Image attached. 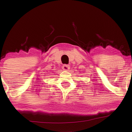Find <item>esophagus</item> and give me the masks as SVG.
<instances>
[{
  "mask_svg": "<svg viewBox=\"0 0 132 132\" xmlns=\"http://www.w3.org/2000/svg\"><path fill=\"white\" fill-rule=\"evenodd\" d=\"M62 69H63L64 70H68L69 69H70V66L68 65V64H64L62 66Z\"/></svg>",
  "mask_w": 132,
  "mask_h": 132,
  "instance_id": "34e87169",
  "label": "esophagus"
}]
</instances>
